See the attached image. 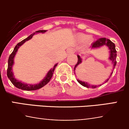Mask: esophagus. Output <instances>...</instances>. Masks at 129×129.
<instances>
[{"instance_id": "1", "label": "esophagus", "mask_w": 129, "mask_h": 129, "mask_svg": "<svg viewBox=\"0 0 129 129\" xmlns=\"http://www.w3.org/2000/svg\"><path fill=\"white\" fill-rule=\"evenodd\" d=\"M67 53H69V54H72L73 53V50L72 49H68V50H67Z\"/></svg>"}]
</instances>
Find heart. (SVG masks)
Masks as SVG:
<instances>
[{
  "label": "heart",
  "mask_w": 129,
  "mask_h": 129,
  "mask_svg": "<svg viewBox=\"0 0 129 129\" xmlns=\"http://www.w3.org/2000/svg\"><path fill=\"white\" fill-rule=\"evenodd\" d=\"M87 35L84 34H79L77 36V39L79 40V41H83V40H85V43L87 44H90L91 42L92 41V39L91 37H87Z\"/></svg>",
  "instance_id": "b5f03b06"
}]
</instances>
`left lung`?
I'll return each instance as SVG.
<instances>
[{
  "mask_svg": "<svg viewBox=\"0 0 129 129\" xmlns=\"http://www.w3.org/2000/svg\"><path fill=\"white\" fill-rule=\"evenodd\" d=\"M103 45H106V46L108 47L109 49L110 50V57H109V59L112 61L113 64V69L115 68V66H116L117 63V61H116V57H117V51L115 50V44L109 39H107L105 38H101L99 39H98L97 40H96L95 42H93V44H92V47H91V49H97V48H99L103 46ZM78 57V61L77 63H76V65L75 66V67H74V73L75 72V69L78 67L79 66H80V64H81L82 62V60L81 57H80L79 55H77ZM112 72H111L110 74V77L111 76V75L112 74ZM110 78V77H109ZM109 79H107L106 80V81H105V82H107L109 80ZM78 82L80 84H81L82 86L84 87H86L87 88H97L99 86H101V85H90L89 84H88L87 82H83L81 81V80H77ZM104 82V83H105ZM104 84V83H103Z\"/></svg>",
  "mask_w": 129,
  "mask_h": 129,
  "instance_id": "1",
  "label": "left lung"
}]
</instances>
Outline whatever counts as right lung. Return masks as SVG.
<instances>
[{"instance_id":"right-lung-1","label":"right lung","mask_w":129,"mask_h":129,"mask_svg":"<svg viewBox=\"0 0 129 129\" xmlns=\"http://www.w3.org/2000/svg\"><path fill=\"white\" fill-rule=\"evenodd\" d=\"M46 31L47 30H40L36 31V32H34V33H33V34H32L31 35H30L28 37H27L26 39H25L24 40H22L20 42L18 43V44L15 45L14 50H13V52H12V54H10V56H9V57L8 67H7V77H8V78L9 79V80H10V82L12 83L13 85H14L15 87H16L17 88H18V89L24 90H36L39 89H40V88L43 87L44 85H46L47 83H49V81H50V80L51 79L52 77L53 74H54V70H55V67H57V66L58 63L55 64V66H54V67H53L52 69H50V71L48 72L46 76L44 77V79H43L41 82H40L39 84H34V85L24 84V83L22 82L21 81H19V80H17V79L15 78V77L14 76V74H13V72H12V66H13V65H14V57H15V54H16L17 52L18 49H19V47L21 46V45H22L26 41L31 39L35 34L45 33Z\"/></svg>"}]
</instances>
